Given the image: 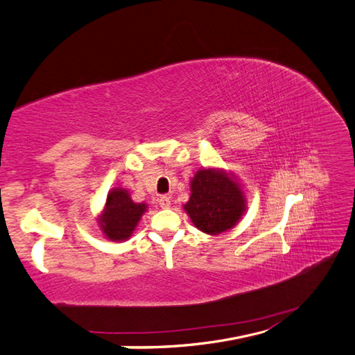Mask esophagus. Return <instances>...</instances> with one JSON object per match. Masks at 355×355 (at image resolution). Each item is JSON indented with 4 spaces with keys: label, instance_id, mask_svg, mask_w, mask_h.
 <instances>
[{
    "label": "esophagus",
    "instance_id": "34e87169",
    "mask_svg": "<svg viewBox=\"0 0 355 355\" xmlns=\"http://www.w3.org/2000/svg\"><path fill=\"white\" fill-rule=\"evenodd\" d=\"M159 205H160L162 208H169V207H171V198H169V196H162V198L159 199Z\"/></svg>",
    "mask_w": 355,
    "mask_h": 355
}]
</instances>
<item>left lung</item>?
Here are the masks:
<instances>
[{
    "instance_id": "obj_1",
    "label": "left lung",
    "mask_w": 355,
    "mask_h": 355,
    "mask_svg": "<svg viewBox=\"0 0 355 355\" xmlns=\"http://www.w3.org/2000/svg\"><path fill=\"white\" fill-rule=\"evenodd\" d=\"M199 231L217 235L232 230L248 210L246 190L222 168H202L190 180V198L183 205Z\"/></svg>"
}]
</instances>
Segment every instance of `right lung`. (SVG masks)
<instances>
[{
	"mask_svg": "<svg viewBox=\"0 0 355 355\" xmlns=\"http://www.w3.org/2000/svg\"><path fill=\"white\" fill-rule=\"evenodd\" d=\"M147 210L145 202L133 201L129 190L114 187L107 192L103 210L97 216V225L105 239L123 243L132 237Z\"/></svg>",
	"mask_w": 355,
	"mask_h": 355,
	"instance_id": "add662e5",
	"label": "right lung"
}]
</instances>
